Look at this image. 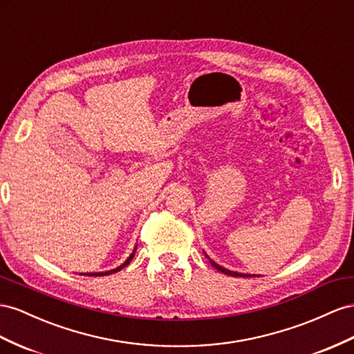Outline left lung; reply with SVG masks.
Returning <instances> with one entry per match:
<instances>
[{"label": "left lung", "mask_w": 354, "mask_h": 354, "mask_svg": "<svg viewBox=\"0 0 354 354\" xmlns=\"http://www.w3.org/2000/svg\"><path fill=\"white\" fill-rule=\"evenodd\" d=\"M207 256V254H205ZM208 257V256H207ZM208 259H209V257H208ZM209 263H212L213 266H214V268L217 270V271H221V272H223V274H226V275H231V277H253L252 274H243V272H235V271H229V270H226V268H223V266H221V265H217L214 261H212V259H209Z\"/></svg>", "instance_id": "obj_1"}]
</instances>
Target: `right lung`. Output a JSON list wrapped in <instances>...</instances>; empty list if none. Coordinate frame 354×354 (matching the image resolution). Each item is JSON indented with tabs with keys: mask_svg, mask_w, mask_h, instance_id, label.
I'll return each instance as SVG.
<instances>
[{
	"mask_svg": "<svg viewBox=\"0 0 354 354\" xmlns=\"http://www.w3.org/2000/svg\"><path fill=\"white\" fill-rule=\"evenodd\" d=\"M136 250H137V247L136 248H133V252L129 254V257H128V259L125 261V262H123L120 266H118V268H114V270H110V271H106V272H88V274H84V275H95V277H101V275H110V274H114V272H118V271H120L122 268H125V266L127 265H129V262L132 261V257H133V254H136ZM83 275V274H82Z\"/></svg>",
	"mask_w": 354,
	"mask_h": 354,
	"instance_id": "right-lung-1",
	"label": "right lung"
}]
</instances>
